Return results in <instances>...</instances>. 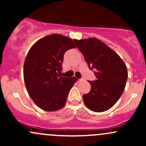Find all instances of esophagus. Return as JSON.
Listing matches in <instances>:
<instances>
[{"label":"esophagus","mask_w":146,"mask_h":146,"mask_svg":"<svg viewBox=\"0 0 146 146\" xmlns=\"http://www.w3.org/2000/svg\"><path fill=\"white\" fill-rule=\"evenodd\" d=\"M83 80H84V79H83V78L78 79V82H82V81H83Z\"/></svg>","instance_id":"esophagus-1"}]
</instances>
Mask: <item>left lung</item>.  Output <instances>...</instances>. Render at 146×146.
I'll list each match as a JSON object with an SVG mask.
<instances>
[{
	"mask_svg": "<svg viewBox=\"0 0 146 146\" xmlns=\"http://www.w3.org/2000/svg\"><path fill=\"white\" fill-rule=\"evenodd\" d=\"M90 69L95 70L96 80L88 81L90 92L83 95L85 105L97 113L113 106L121 96L125 86L128 72L119 56L95 38L74 40Z\"/></svg>",
	"mask_w": 146,
	"mask_h": 146,
	"instance_id": "left-lung-1",
	"label": "left lung"
}]
</instances>
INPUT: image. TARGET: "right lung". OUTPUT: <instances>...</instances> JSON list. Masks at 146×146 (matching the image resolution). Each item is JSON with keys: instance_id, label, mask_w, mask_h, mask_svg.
<instances>
[{"instance_id": "add662e5", "label": "right lung", "mask_w": 146, "mask_h": 146, "mask_svg": "<svg viewBox=\"0 0 146 146\" xmlns=\"http://www.w3.org/2000/svg\"><path fill=\"white\" fill-rule=\"evenodd\" d=\"M75 47L71 38L56 33L40 39L28 52L23 68L25 83L29 96L41 109L56 111L66 103L78 79L64 78L59 73L64 53Z\"/></svg>"}]
</instances>
